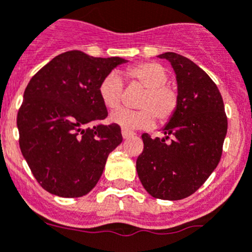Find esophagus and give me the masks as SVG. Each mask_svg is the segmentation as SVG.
<instances>
[{
    "instance_id": "34e87169",
    "label": "esophagus",
    "mask_w": 252,
    "mask_h": 252,
    "mask_svg": "<svg viewBox=\"0 0 252 252\" xmlns=\"http://www.w3.org/2000/svg\"><path fill=\"white\" fill-rule=\"evenodd\" d=\"M121 133H122V137H124L125 140H126V138L132 137V136L135 135V133L131 132V131H127V130H122V131H121Z\"/></svg>"
}]
</instances>
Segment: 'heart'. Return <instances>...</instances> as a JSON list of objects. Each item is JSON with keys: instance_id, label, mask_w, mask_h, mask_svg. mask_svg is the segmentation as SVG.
<instances>
[{"instance_id": "1", "label": "heart", "mask_w": 252, "mask_h": 252, "mask_svg": "<svg viewBox=\"0 0 252 252\" xmlns=\"http://www.w3.org/2000/svg\"><path fill=\"white\" fill-rule=\"evenodd\" d=\"M132 82L145 87V94L138 101L140 110L119 108L110 115V121L122 130H138L154 126L155 117L165 124L174 116L179 105V94L167 85L168 73L163 66L156 62H144L131 66L125 72ZM124 92V82L117 72H110L98 85V96L107 108L120 105Z\"/></svg>"}]
</instances>
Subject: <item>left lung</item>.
Wrapping results in <instances>:
<instances>
[{
    "instance_id": "8db88e82",
    "label": "left lung",
    "mask_w": 252,
    "mask_h": 252,
    "mask_svg": "<svg viewBox=\"0 0 252 252\" xmlns=\"http://www.w3.org/2000/svg\"><path fill=\"white\" fill-rule=\"evenodd\" d=\"M158 57L174 68L179 105L161 128L162 138L141 136L144 151L136 170L152 197L175 201L192 195L219 165L227 117L218 86L204 70L175 52Z\"/></svg>"
}]
</instances>
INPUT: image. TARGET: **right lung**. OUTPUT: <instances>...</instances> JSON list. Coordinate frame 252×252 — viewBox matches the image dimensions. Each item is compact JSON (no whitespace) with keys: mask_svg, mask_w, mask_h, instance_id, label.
Masks as SVG:
<instances>
[{"mask_svg":"<svg viewBox=\"0 0 252 252\" xmlns=\"http://www.w3.org/2000/svg\"><path fill=\"white\" fill-rule=\"evenodd\" d=\"M126 62L67 51L27 85L17 115L21 152L37 182L52 195H87L100 180L110 152L122 142L120 126L98 124L107 117L98 85Z\"/></svg>","mask_w":252,"mask_h":252,"instance_id":"obj_1","label":"right lung"}]
</instances>
